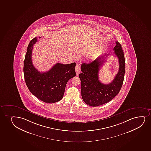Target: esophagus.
<instances>
[{
	"label": "esophagus",
	"mask_w": 151,
	"mask_h": 151,
	"mask_svg": "<svg viewBox=\"0 0 151 151\" xmlns=\"http://www.w3.org/2000/svg\"><path fill=\"white\" fill-rule=\"evenodd\" d=\"M76 76H78L81 72V67H80V65H78V64L76 65Z\"/></svg>",
	"instance_id": "obj_1"
}]
</instances>
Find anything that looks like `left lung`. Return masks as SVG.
I'll return each mask as SVG.
<instances>
[{
	"label": "left lung",
	"mask_w": 151,
	"mask_h": 151,
	"mask_svg": "<svg viewBox=\"0 0 151 151\" xmlns=\"http://www.w3.org/2000/svg\"><path fill=\"white\" fill-rule=\"evenodd\" d=\"M114 54L118 57L119 68L112 82L104 84L99 80V70L109 54L99 56L90 63H83L82 73L79 75L81 81V93L83 101L89 106L96 107L109 102L119 93L123 84L125 63L122 45L116 41Z\"/></svg>",
	"instance_id": "8db88e82"
}]
</instances>
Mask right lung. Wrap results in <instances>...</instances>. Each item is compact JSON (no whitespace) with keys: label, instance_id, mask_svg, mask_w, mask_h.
Here are the masks:
<instances>
[{"label":"right lung","instance_id":"1","mask_svg":"<svg viewBox=\"0 0 151 151\" xmlns=\"http://www.w3.org/2000/svg\"><path fill=\"white\" fill-rule=\"evenodd\" d=\"M37 41L36 37L34 38L27 48L24 63V80L29 91L35 97L44 102L54 103L63 99L68 81L76 76V63H57L49 71L41 73L34 66L32 61L33 46Z\"/></svg>","mask_w":151,"mask_h":151}]
</instances>
